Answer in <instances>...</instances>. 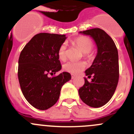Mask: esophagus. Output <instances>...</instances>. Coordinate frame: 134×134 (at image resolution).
<instances>
[{"label":"esophagus","instance_id":"esophagus-1","mask_svg":"<svg viewBox=\"0 0 134 134\" xmlns=\"http://www.w3.org/2000/svg\"><path fill=\"white\" fill-rule=\"evenodd\" d=\"M75 77H76V76L74 75V74H72V75H71V78L72 79H74V78H75Z\"/></svg>","mask_w":134,"mask_h":134}]
</instances>
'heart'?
I'll list each match as a JSON object with an SVG mask.
<instances>
[{
	"mask_svg": "<svg viewBox=\"0 0 134 134\" xmlns=\"http://www.w3.org/2000/svg\"><path fill=\"white\" fill-rule=\"evenodd\" d=\"M72 43L81 50L86 60L88 61L94 60V54L91 51L94 47V43L91 38L85 36H79L72 40ZM58 56L62 61H65L67 60V44L65 43H63L60 46L58 51ZM87 64L84 62H69L63 65V69L65 71L72 74H78L85 68Z\"/></svg>",
	"mask_w": 134,
	"mask_h": 134,
	"instance_id": "b5f03b06",
	"label": "heart"
}]
</instances>
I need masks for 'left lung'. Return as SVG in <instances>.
I'll list each match as a JSON object with an SVG mask.
<instances>
[{"label": "left lung", "instance_id": "1", "mask_svg": "<svg viewBox=\"0 0 134 134\" xmlns=\"http://www.w3.org/2000/svg\"><path fill=\"white\" fill-rule=\"evenodd\" d=\"M90 35L98 47V53L92 65L85 71L93 78L91 82L84 78L85 83L79 89L81 99L86 105L98 108L107 103L114 94L119 81V59L116 46L112 38L99 28L80 31Z\"/></svg>", "mask_w": 134, "mask_h": 134}]
</instances>
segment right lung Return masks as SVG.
I'll return each mask as SVG.
<instances>
[{
  "label": "right lung",
  "instance_id": "right-lung-1",
  "mask_svg": "<svg viewBox=\"0 0 134 134\" xmlns=\"http://www.w3.org/2000/svg\"><path fill=\"white\" fill-rule=\"evenodd\" d=\"M65 39V35L37 34L20 54L18 78L21 91L26 100L37 109L43 110L53 107L62 86L71 79L67 72L48 76L62 69L58 51Z\"/></svg>",
  "mask_w": 134,
  "mask_h": 134
}]
</instances>
